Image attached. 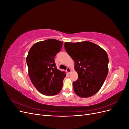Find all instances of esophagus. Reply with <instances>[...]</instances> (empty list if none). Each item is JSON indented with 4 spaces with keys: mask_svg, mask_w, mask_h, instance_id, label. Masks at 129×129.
I'll list each match as a JSON object with an SVG mask.
<instances>
[{
    "mask_svg": "<svg viewBox=\"0 0 129 129\" xmlns=\"http://www.w3.org/2000/svg\"><path fill=\"white\" fill-rule=\"evenodd\" d=\"M66 72H67L68 73H70L71 72V68H67V69H66Z\"/></svg>",
    "mask_w": 129,
    "mask_h": 129,
    "instance_id": "obj_1",
    "label": "esophagus"
}]
</instances>
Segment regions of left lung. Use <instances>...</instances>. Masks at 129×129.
Wrapping results in <instances>:
<instances>
[{
	"label": "left lung",
	"mask_w": 129,
	"mask_h": 129,
	"mask_svg": "<svg viewBox=\"0 0 129 129\" xmlns=\"http://www.w3.org/2000/svg\"><path fill=\"white\" fill-rule=\"evenodd\" d=\"M66 52L75 62L78 79L73 83L74 92L87 98L98 92L108 73L109 58L107 52L89 41L64 43Z\"/></svg>",
	"instance_id": "1"
}]
</instances>
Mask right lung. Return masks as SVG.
<instances>
[{
	"instance_id": "obj_1",
	"label": "right lung",
	"mask_w": 129,
	"mask_h": 129,
	"mask_svg": "<svg viewBox=\"0 0 129 129\" xmlns=\"http://www.w3.org/2000/svg\"><path fill=\"white\" fill-rule=\"evenodd\" d=\"M62 45V42L54 39L38 42L30 48L26 57L30 81L43 95H56L62 88L66 74L57 69L54 60Z\"/></svg>"
}]
</instances>
